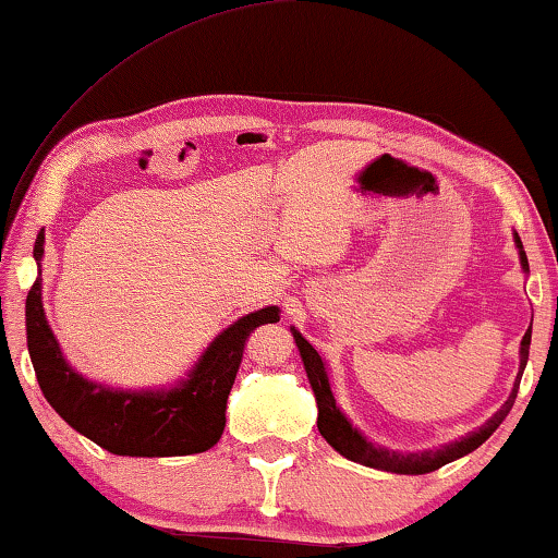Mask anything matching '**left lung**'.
I'll list each match as a JSON object with an SVG mask.
<instances>
[{
	"mask_svg": "<svg viewBox=\"0 0 558 558\" xmlns=\"http://www.w3.org/2000/svg\"><path fill=\"white\" fill-rule=\"evenodd\" d=\"M515 248H518V258H521V269L523 274H529V258H525L523 243L518 239V233H513ZM292 338L300 348L304 371H307L312 393H315L317 401V429L323 434L327 445H330L335 452H340L348 460H353L357 464H365V468L373 470H384V472H396V475H426V472L439 470L441 464H449L460 457L475 452V449L483 445V441L490 439V434L498 429L502 424V418L508 416V411L513 409V401L518 396V384H521L523 368L529 363V348H531V327L529 332L523 335L521 340V365H518V376L513 384V391H510L508 401L495 411V414L487 418V422L480 426V429L464 434V437L449 441V445H441L439 449H424V452H396V449L380 447L376 441H371L365 434L353 426V422L342 414L338 403H335L332 388H330V376H327V365L323 361V355L317 353L315 348L304 340V335L292 327Z\"/></svg>",
	"mask_w": 558,
	"mask_h": 558,
	"instance_id": "left-lung-1",
	"label": "left lung"
}]
</instances>
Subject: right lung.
Segmentation results:
<instances>
[{
  "label": "right lung",
  "mask_w": 558,
  "mask_h": 558,
  "mask_svg": "<svg viewBox=\"0 0 558 558\" xmlns=\"http://www.w3.org/2000/svg\"><path fill=\"white\" fill-rule=\"evenodd\" d=\"M45 235L35 241L37 279L25 302L27 350L37 384L75 432L121 457H182L218 445L243 345L258 325L279 323V307L256 310L218 332L185 376L162 388H113L65 361L43 307Z\"/></svg>",
  "instance_id": "obj_1"
}]
</instances>
